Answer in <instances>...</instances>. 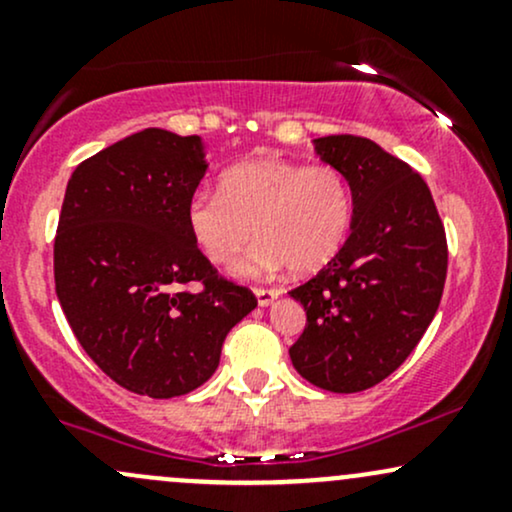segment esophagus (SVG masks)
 Wrapping results in <instances>:
<instances>
[{
	"label": "esophagus",
	"instance_id": "34e87169",
	"mask_svg": "<svg viewBox=\"0 0 512 512\" xmlns=\"http://www.w3.org/2000/svg\"><path fill=\"white\" fill-rule=\"evenodd\" d=\"M255 296H257V303H260V305H272L274 298L279 296V291H276V289H262V286H257Z\"/></svg>",
	"mask_w": 512,
	"mask_h": 512
}]
</instances>
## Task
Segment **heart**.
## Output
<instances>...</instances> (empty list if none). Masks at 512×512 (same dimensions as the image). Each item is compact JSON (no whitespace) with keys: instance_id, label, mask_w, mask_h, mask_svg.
Masks as SVG:
<instances>
[{"instance_id":"b5f03b06","label":"heart","mask_w":512,"mask_h":512,"mask_svg":"<svg viewBox=\"0 0 512 512\" xmlns=\"http://www.w3.org/2000/svg\"><path fill=\"white\" fill-rule=\"evenodd\" d=\"M349 182L332 163L252 158L221 175V190H199L187 202V228L202 255L228 264L252 236L240 274H267L289 264L313 274L342 250L351 226Z\"/></svg>"}]
</instances>
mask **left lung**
I'll list each match as a JSON object with an SVG mask.
<instances>
[{"label": "left lung", "mask_w": 512, "mask_h": 512, "mask_svg": "<svg viewBox=\"0 0 512 512\" xmlns=\"http://www.w3.org/2000/svg\"><path fill=\"white\" fill-rule=\"evenodd\" d=\"M344 173L354 199L339 255L291 296L305 330L291 363L308 383L361 392L407 361L436 315L448 274V240L431 190L409 163L354 134L315 139Z\"/></svg>", "instance_id": "1"}]
</instances>
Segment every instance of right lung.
<instances>
[{"mask_svg":"<svg viewBox=\"0 0 512 512\" xmlns=\"http://www.w3.org/2000/svg\"><path fill=\"white\" fill-rule=\"evenodd\" d=\"M202 139L144 129L79 163L55 236V291L74 337L129 392L180 397L207 383L257 298L197 248L187 202Z\"/></svg>","mask_w":512,"mask_h":512,"instance_id":"obj_1","label":"right lung"}]
</instances>
